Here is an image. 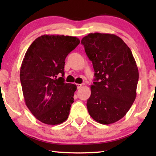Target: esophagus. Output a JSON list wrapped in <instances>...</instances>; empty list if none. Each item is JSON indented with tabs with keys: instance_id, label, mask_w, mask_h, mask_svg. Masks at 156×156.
<instances>
[{
	"instance_id": "esophagus-1",
	"label": "esophagus",
	"mask_w": 156,
	"mask_h": 156,
	"mask_svg": "<svg viewBox=\"0 0 156 156\" xmlns=\"http://www.w3.org/2000/svg\"><path fill=\"white\" fill-rule=\"evenodd\" d=\"M76 86H77V89H79L82 87V84H76Z\"/></svg>"
}]
</instances>
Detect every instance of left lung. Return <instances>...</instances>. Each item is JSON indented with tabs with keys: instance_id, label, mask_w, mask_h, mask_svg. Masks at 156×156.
<instances>
[{
	"instance_id": "left-lung-1",
	"label": "left lung",
	"mask_w": 156,
	"mask_h": 156,
	"mask_svg": "<svg viewBox=\"0 0 156 156\" xmlns=\"http://www.w3.org/2000/svg\"><path fill=\"white\" fill-rule=\"evenodd\" d=\"M81 43L94 69L89 115L102 125L117 122L128 112L136 97L138 69L132 52L120 37L89 34Z\"/></svg>"
}]
</instances>
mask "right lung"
<instances>
[{
    "mask_svg": "<svg viewBox=\"0 0 156 156\" xmlns=\"http://www.w3.org/2000/svg\"><path fill=\"white\" fill-rule=\"evenodd\" d=\"M79 43L76 37L43 35L26 52L20 67L21 86L26 105L41 122L59 125L68 118L77 87L65 83V60Z\"/></svg>",
    "mask_w": 156,
    "mask_h": 156,
    "instance_id": "1",
    "label": "right lung"
}]
</instances>
